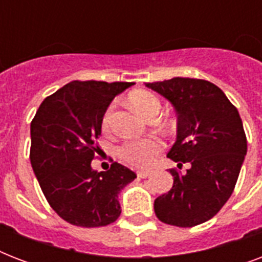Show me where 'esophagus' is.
<instances>
[{
	"label": "esophagus",
	"instance_id": "esophagus-1",
	"mask_svg": "<svg viewBox=\"0 0 262 262\" xmlns=\"http://www.w3.org/2000/svg\"><path fill=\"white\" fill-rule=\"evenodd\" d=\"M149 175H151V171H144V170L137 171V177H139V178H147V177H149Z\"/></svg>",
	"mask_w": 262,
	"mask_h": 262
}]
</instances>
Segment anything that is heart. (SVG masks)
<instances>
[{
    "label": "heart",
    "mask_w": 262,
    "mask_h": 262,
    "mask_svg": "<svg viewBox=\"0 0 262 262\" xmlns=\"http://www.w3.org/2000/svg\"><path fill=\"white\" fill-rule=\"evenodd\" d=\"M129 103L140 115L149 118L151 115L158 114L160 108L159 99L148 91H136L129 96ZM111 113L113 108H107L103 115L102 127L106 130L110 125ZM163 143L159 139H145V140H130L121 144L117 149L118 156L123 162L130 164L133 167L144 168L151 166L155 156L162 151Z\"/></svg>",
    "instance_id": "obj_1"
}]
</instances>
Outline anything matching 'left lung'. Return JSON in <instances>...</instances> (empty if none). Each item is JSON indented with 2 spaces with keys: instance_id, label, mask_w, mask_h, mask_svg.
<instances>
[{
  "instance_id": "obj_1",
  "label": "left lung",
  "mask_w": 262,
  "mask_h": 262,
  "mask_svg": "<svg viewBox=\"0 0 262 262\" xmlns=\"http://www.w3.org/2000/svg\"><path fill=\"white\" fill-rule=\"evenodd\" d=\"M167 99L178 114L177 141L167 158L185 174L170 170L172 187L155 200L160 222L194 227L212 219L231 197L248 151L242 119L236 107L207 80L174 77L147 83Z\"/></svg>"
}]
</instances>
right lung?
Returning <instances> with one entry per match:
<instances>
[{
	"label": "right lung",
	"instance_id": "obj_1",
	"mask_svg": "<svg viewBox=\"0 0 262 262\" xmlns=\"http://www.w3.org/2000/svg\"><path fill=\"white\" fill-rule=\"evenodd\" d=\"M133 84L75 80L47 96L31 122L35 177L50 207L73 226L103 227L121 215L119 191L136 174L117 162L98 172L91 162L107 107Z\"/></svg>",
	"mask_w": 262,
	"mask_h": 262
}]
</instances>
